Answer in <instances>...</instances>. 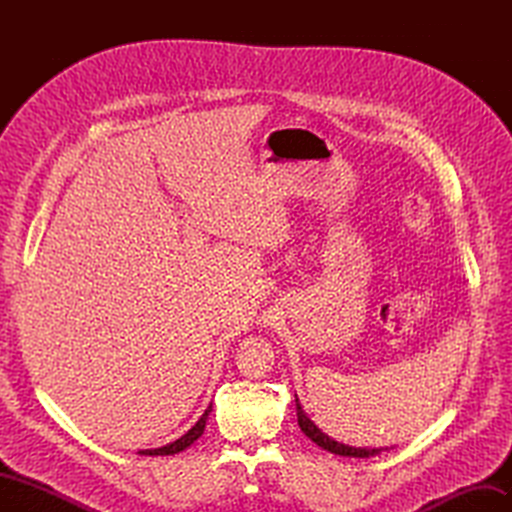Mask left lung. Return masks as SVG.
Returning a JSON list of instances; mask_svg holds the SVG:
<instances>
[{
	"mask_svg": "<svg viewBox=\"0 0 512 512\" xmlns=\"http://www.w3.org/2000/svg\"><path fill=\"white\" fill-rule=\"evenodd\" d=\"M297 397V395H294ZM297 401V418H299V427H301V431L305 433V436L312 440V442H316L318 446H322L324 451H329V453H333V455H342V457H374V455H378L382 448H356V446H348V444H342V442H335L333 438H329L327 433H322L316 425H314V421H309L307 418V414L303 412V408H301V404H299V399H294Z\"/></svg>",
	"mask_w": 512,
	"mask_h": 512,
	"instance_id": "left-lung-1",
	"label": "left lung"
}]
</instances>
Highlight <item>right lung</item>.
I'll list each match as a JSON object with an SVG mask.
<instances>
[{"label": "right lung", "mask_w": 512, "mask_h": 512, "mask_svg": "<svg viewBox=\"0 0 512 512\" xmlns=\"http://www.w3.org/2000/svg\"><path fill=\"white\" fill-rule=\"evenodd\" d=\"M209 412H211V406L205 410V414H203V416L198 418L196 425H194L192 429L185 431L179 440L170 442V444H166V446H160V448H147V451H138V455H151V457H153V455H177V453L185 451V448H188L190 444H194L200 436H203Z\"/></svg>", "instance_id": "right-lung-1"}]
</instances>
